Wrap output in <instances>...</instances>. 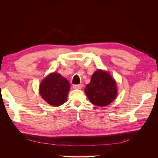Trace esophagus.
<instances>
[{
	"label": "esophagus",
	"mask_w": 158,
	"mask_h": 158,
	"mask_svg": "<svg viewBox=\"0 0 158 158\" xmlns=\"http://www.w3.org/2000/svg\"><path fill=\"white\" fill-rule=\"evenodd\" d=\"M83 87V85L82 84H76V85H73V88L74 89H81Z\"/></svg>",
	"instance_id": "1"
}]
</instances>
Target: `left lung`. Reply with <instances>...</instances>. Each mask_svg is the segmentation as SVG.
Listing matches in <instances>:
<instances>
[{"mask_svg": "<svg viewBox=\"0 0 158 158\" xmlns=\"http://www.w3.org/2000/svg\"><path fill=\"white\" fill-rule=\"evenodd\" d=\"M85 93L95 106H106L117 97L116 82L109 73L98 70L93 74L90 83L85 89Z\"/></svg>", "mask_w": 158, "mask_h": 158, "instance_id": "obj_1", "label": "left lung"}]
</instances>
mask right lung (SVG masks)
<instances>
[{"instance_id":"1","label":"right lung","mask_w":158,"mask_h":158,"mask_svg":"<svg viewBox=\"0 0 158 158\" xmlns=\"http://www.w3.org/2000/svg\"><path fill=\"white\" fill-rule=\"evenodd\" d=\"M70 89L69 81L60 74H50L42 81L40 92L45 101L52 106H59L67 99Z\"/></svg>"}]
</instances>
